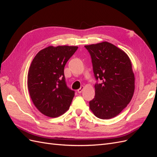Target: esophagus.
<instances>
[{
    "instance_id": "34e87169",
    "label": "esophagus",
    "mask_w": 157,
    "mask_h": 157,
    "mask_svg": "<svg viewBox=\"0 0 157 157\" xmlns=\"http://www.w3.org/2000/svg\"><path fill=\"white\" fill-rule=\"evenodd\" d=\"M83 89H84V86H81V87H80L79 89H78V90H77V92H78V94H80V93H81V92H82Z\"/></svg>"
}]
</instances>
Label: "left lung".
Listing matches in <instances>:
<instances>
[{
	"label": "left lung",
	"mask_w": 157,
	"mask_h": 157,
	"mask_svg": "<svg viewBox=\"0 0 157 157\" xmlns=\"http://www.w3.org/2000/svg\"><path fill=\"white\" fill-rule=\"evenodd\" d=\"M84 47L91 56L97 80L90 109L98 118L109 119L127 106L134 94L135 78L130 59L124 51L107 42Z\"/></svg>",
	"instance_id": "8db88e82"
}]
</instances>
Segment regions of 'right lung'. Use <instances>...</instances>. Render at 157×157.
Listing matches in <instances>:
<instances>
[{
	"instance_id": "right-lung-1",
	"label": "right lung",
	"mask_w": 157,
	"mask_h": 157,
	"mask_svg": "<svg viewBox=\"0 0 157 157\" xmlns=\"http://www.w3.org/2000/svg\"><path fill=\"white\" fill-rule=\"evenodd\" d=\"M77 46H48L33 59L27 86L35 107L44 115L58 117L68 110L75 91L67 85L64 67Z\"/></svg>"
}]
</instances>
